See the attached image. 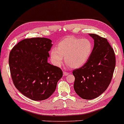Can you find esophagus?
I'll return each instance as SVG.
<instances>
[{"instance_id": "esophagus-1", "label": "esophagus", "mask_w": 124, "mask_h": 124, "mask_svg": "<svg viewBox=\"0 0 124 124\" xmlns=\"http://www.w3.org/2000/svg\"><path fill=\"white\" fill-rule=\"evenodd\" d=\"M63 73V76H68V75H69V73H68V72H65V71H64Z\"/></svg>"}]
</instances>
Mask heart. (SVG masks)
I'll return each instance as SVG.
<instances>
[{
  "instance_id": "b5f03b06",
  "label": "heart",
  "mask_w": 124,
  "mask_h": 124,
  "mask_svg": "<svg viewBox=\"0 0 124 124\" xmlns=\"http://www.w3.org/2000/svg\"><path fill=\"white\" fill-rule=\"evenodd\" d=\"M93 48L92 41L87 38L67 37L51 49V61L55 66H60L65 57V62L71 68H79L89 60Z\"/></svg>"
}]
</instances>
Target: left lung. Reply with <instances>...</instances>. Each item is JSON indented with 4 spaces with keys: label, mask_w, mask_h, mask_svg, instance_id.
<instances>
[{
    "label": "left lung",
    "mask_w": 124,
    "mask_h": 124,
    "mask_svg": "<svg viewBox=\"0 0 124 124\" xmlns=\"http://www.w3.org/2000/svg\"><path fill=\"white\" fill-rule=\"evenodd\" d=\"M89 35L94 39L92 55L83 66L72 72L75 91L86 100L97 98L106 91L116 67L114 51L107 39L94 34Z\"/></svg>",
    "instance_id": "8db88e82"
}]
</instances>
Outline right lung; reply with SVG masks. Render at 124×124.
<instances>
[{
  "mask_svg": "<svg viewBox=\"0 0 124 124\" xmlns=\"http://www.w3.org/2000/svg\"><path fill=\"white\" fill-rule=\"evenodd\" d=\"M52 46V41L48 38H26L10 52L8 63L14 85L32 100L49 98L63 76L60 68L48 62Z\"/></svg>",
  "mask_w": 124,
  "mask_h": 124,
  "instance_id": "add662e5",
  "label": "right lung"
}]
</instances>
